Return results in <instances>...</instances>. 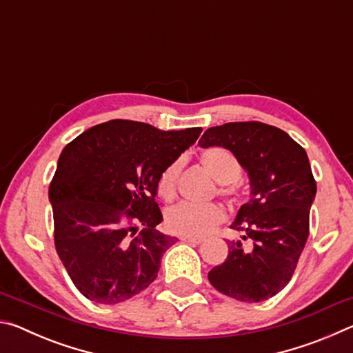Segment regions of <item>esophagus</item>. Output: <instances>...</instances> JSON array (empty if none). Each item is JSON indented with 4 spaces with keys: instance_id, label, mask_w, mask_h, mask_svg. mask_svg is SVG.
I'll list each match as a JSON object with an SVG mask.
<instances>
[{
    "instance_id": "esophagus-1",
    "label": "esophagus",
    "mask_w": 353,
    "mask_h": 353,
    "mask_svg": "<svg viewBox=\"0 0 353 353\" xmlns=\"http://www.w3.org/2000/svg\"><path fill=\"white\" fill-rule=\"evenodd\" d=\"M182 241L190 243V244H201L202 243V238H198V236H182Z\"/></svg>"
}]
</instances>
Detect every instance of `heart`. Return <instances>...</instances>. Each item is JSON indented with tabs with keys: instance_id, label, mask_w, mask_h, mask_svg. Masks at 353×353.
Listing matches in <instances>:
<instances>
[{
	"instance_id": "obj_1",
	"label": "heart",
	"mask_w": 353,
	"mask_h": 353,
	"mask_svg": "<svg viewBox=\"0 0 353 353\" xmlns=\"http://www.w3.org/2000/svg\"><path fill=\"white\" fill-rule=\"evenodd\" d=\"M201 163L210 172L214 181L223 183L221 193L232 194L235 182L241 176V165L234 154L224 148H208L201 154ZM182 162L176 160L166 166L159 176L157 191L165 201H171L176 196L177 177ZM225 219L223 207L218 204H179L171 207L165 214V227L171 234L181 236H204Z\"/></svg>"
}]
</instances>
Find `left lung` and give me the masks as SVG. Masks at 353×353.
I'll list each match as a JSON object with an SVG mask.
<instances>
[{"label": "left lung", "instance_id": "8db88e82", "mask_svg": "<svg viewBox=\"0 0 353 353\" xmlns=\"http://www.w3.org/2000/svg\"><path fill=\"white\" fill-rule=\"evenodd\" d=\"M199 146L229 149L250 185V198L230 225L240 240L227 241L229 255L208 280L236 301H266L288 285L305 248L316 196L308 155L282 129L259 121L207 129Z\"/></svg>", "mask_w": 353, "mask_h": 353}]
</instances>
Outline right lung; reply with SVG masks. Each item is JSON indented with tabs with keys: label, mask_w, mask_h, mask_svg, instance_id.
Instances as JSON below:
<instances>
[{
	"label": "right lung",
	"mask_w": 353,
	"mask_h": 353,
	"mask_svg": "<svg viewBox=\"0 0 353 353\" xmlns=\"http://www.w3.org/2000/svg\"><path fill=\"white\" fill-rule=\"evenodd\" d=\"M201 132L112 119L63 148L48 193L54 243L87 299L124 302L157 277L162 255L177 241L155 230L163 219L154 199L159 176Z\"/></svg>",
	"instance_id": "obj_1"
}]
</instances>
